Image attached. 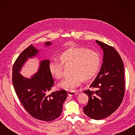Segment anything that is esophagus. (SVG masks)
<instances>
[{
  "label": "esophagus",
  "mask_w": 135,
  "mask_h": 135,
  "mask_svg": "<svg viewBox=\"0 0 135 135\" xmlns=\"http://www.w3.org/2000/svg\"><path fill=\"white\" fill-rule=\"evenodd\" d=\"M79 93L77 91L75 90H70L68 91V95L70 96H73L74 95H76L78 94Z\"/></svg>",
  "instance_id": "obj_1"
}]
</instances>
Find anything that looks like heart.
<instances>
[{
    "label": "heart",
    "mask_w": 135,
    "mask_h": 135,
    "mask_svg": "<svg viewBox=\"0 0 135 135\" xmlns=\"http://www.w3.org/2000/svg\"><path fill=\"white\" fill-rule=\"evenodd\" d=\"M60 59L61 62L56 59L51 60L49 63V70L54 78L60 79L63 76L62 63L72 64V74L58 85L59 88L65 90H71L78 87L83 79L93 78L98 73L101 62L98 53L85 47L68 49L60 54Z\"/></svg>",
    "instance_id": "b5f03b06"
}]
</instances>
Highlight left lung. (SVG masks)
<instances>
[{"mask_svg":"<svg viewBox=\"0 0 135 135\" xmlns=\"http://www.w3.org/2000/svg\"><path fill=\"white\" fill-rule=\"evenodd\" d=\"M103 51V64L96 79L90 86L96 90L84 91L89 96L84 113L89 118L100 120L110 116L121 104L125 93L124 66L115 49L96 41Z\"/></svg>","mask_w":135,"mask_h":135,"instance_id":"obj_1","label":"left lung"}]
</instances>
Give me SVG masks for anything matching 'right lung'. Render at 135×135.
Returning <instances> with one entry per match:
<instances>
[{
    "label": "right lung",
    "instance_id": "obj_1",
    "mask_svg": "<svg viewBox=\"0 0 135 135\" xmlns=\"http://www.w3.org/2000/svg\"><path fill=\"white\" fill-rule=\"evenodd\" d=\"M51 44L46 42L45 45L49 46ZM39 52L31 45L20 54L13 67L12 81L17 95L28 113L36 119L49 122L61 115L67 93L61 90L49 94L54 83L49 70V60L40 61L38 71L30 78L20 73L27 60L36 57Z\"/></svg>",
    "mask_w": 135,
    "mask_h": 135
}]
</instances>
